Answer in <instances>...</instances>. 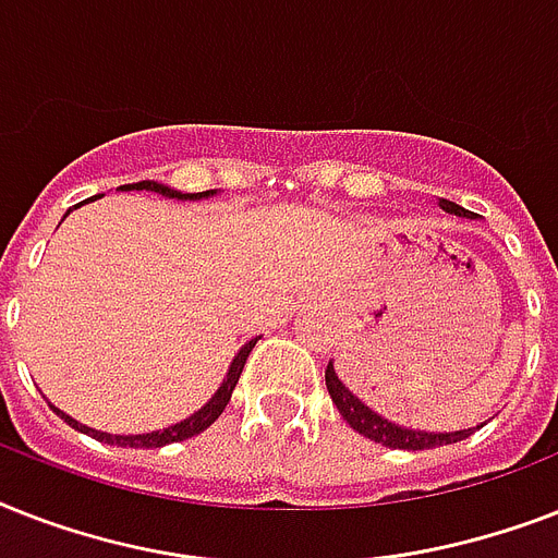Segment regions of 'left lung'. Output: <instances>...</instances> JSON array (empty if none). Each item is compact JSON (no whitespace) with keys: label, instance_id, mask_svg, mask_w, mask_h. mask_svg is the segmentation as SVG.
<instances>
[{"label":"left lung","instance_id":"8db88e82","mask_svg":"<svg viewBox=\"0 0 558 558\" xmlns=\"http://www.w3.org/2000/svg\"><path fill=\"white\" fill-rule=\"evenodd\" d=\"M440 208L446 214H454V217L475 219V214L466 208H460L458 202L440 199ZM324 379H327V390H330L332 405L339 408V414L348 420V425L353 432H359L362 437L373 442H381L388 449H405V451H423V449H437V446H449V442H460L472 437L477 428H484V423L475 425V428H460V432H420V428H408V425L390 423L388 416L376 414L373 408H367L362 399L353 393V390L339 379V373L332 367V362L324 371Z\"/></svg>","mask_w":558,"mask_h":558}]
</instances>
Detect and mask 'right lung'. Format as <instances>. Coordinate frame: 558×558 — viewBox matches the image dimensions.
<instances>
[{
    "mask_svg": "<svg viewBox=\"0 0 558 558\" xmlns=\"http://www.w3.org/2000/svg\"><path fill=\"white\" fill-rule=\"evenodd\" d=\"M121 191H153V193H161V196H168V199H182V202H196V199H208V196H214L217 191H202V193H182V191H173V187L161 185V182H153V179H144V182H133V185H121ZM100 196V193H98ZM95 196V199H98ZM260 339V336H257ZM257 339L245 341L243 348L236 350V356L231 359V365H228V373L226 379L219 381V388L214 390V397L205 402V405L199 408V411H193L191 416H185L182 423H173L168 425V428H159V432H147V434H107V432H98V428H89V425L77 423L74 416H69L65 411H60V408H54L57 416L60 420H65V423L72 425V428H77V432L89 434V437H95L98 442H109V446H121V449H161V446H168V442H179V440H187V437H196V434H202L205 428H208L214 420H217L222 411H226L228 399H231V393H234L236 381H240V373H243L245 367V359H248V353H252V348L257 344Z\"/></svg>",
    "mask_w": 558,
    "mask_h": 558,
    "instance_id": "add662e5",
    "label": "right lung"
}]
</instances>
